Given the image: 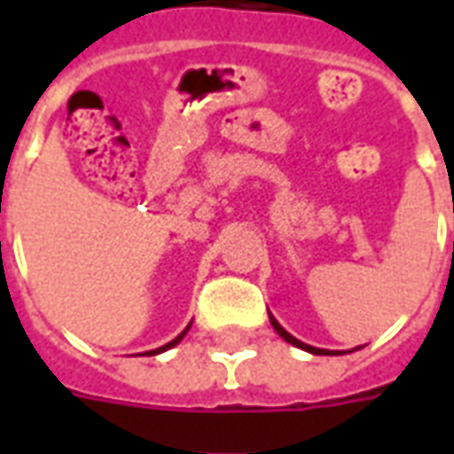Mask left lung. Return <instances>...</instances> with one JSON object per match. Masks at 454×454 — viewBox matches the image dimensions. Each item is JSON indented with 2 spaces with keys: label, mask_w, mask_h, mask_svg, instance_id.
I'll return each mask as SVG.
<instances>
[{
  "label": "left lung",
  "mask_w": 454,
  "mask_h": 454,
  "mask_svg": "<svg viewBox=\"0 0 454 454\" xmlns=\"http://www.w3.org/2000/svg\"><path fill=\"white\" fill-rule=\"evenodd\" d=\"M270 324H272V328H275L277 333L282 335V338H285L286 342H292V345H296V348H301V350L311 352V355H338V352H333V350H324V348H314V345H306V342L296 340L294 335H292V333H286L285 328H282V325L277 324V318H275V316H270Z\"/></svg>",
  "instance_id": "left-lung-1"
}]
</instances>
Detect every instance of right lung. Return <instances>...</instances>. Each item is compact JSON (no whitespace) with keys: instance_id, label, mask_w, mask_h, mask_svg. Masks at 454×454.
<instances>
[{"instance_id":"obj_1","label":"right lung","mask_w":454,"mask_h":454,"mask_svg":"<svg viewBox=\"0 0 454 454\" xmlns=\"http://www.w3.org/2000/svg\"><path fill=\"white\" fill-rule=\"evenodd\" d=\"M187 331H189V325H187V328H184V331H182V333L177 335V338H175V340H169L168 345H162V348H158V350H148V352H145V355H158V352H165V350H169V348H175V345H177V342L182 340V338H184V333H187Z\"/></svg>"}]
</instances>
